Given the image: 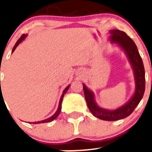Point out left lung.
Returning <instances> with one entry per match:
<instances>
[{
  "label": "left lung",
  "mask_w": 152,
  "mask_h": 152,
  "mask_svg": "<svg viewBox=\"0 0 152 152\" xmlns=\"http://www.w3.org/2000/svg\"><path fill=\"white\" fill-rule=\"evenodd\" d=\"M111 43L116 44L124 51L134 72L135 89L132 97L122 106L114 110L100 107L96 102L94 94L83 86L84 94L87 105L91 113L96 118L104 121H116L129 116L143 98L145 91V69L143 61L134 42L124 31L114 29L109 31Z\"/></svg>",
  "instance_id": "1"
}]
</instances>
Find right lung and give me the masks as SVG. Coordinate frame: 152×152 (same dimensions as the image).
<instances>
[{
	"label": "right lung",
	"instance_id": "1",
	"mask_svg": "<svg viewBox=\"0 0 152 152\" xmlns=\"http://www.w3.org/2000/svg\"><path fill=\"white\" fill-rule=\"evenodd\" d=\"M26 37H27V34H23V35H22V37H20V39H19L18 41L16 42V44H15V46H14L13 49H12V53H13L14 51L15 50V49H16V48H17V47H18V45H20V43H21V42H23V40L25 39H26ZM0 82H1V81H0ZM69 87H70V85H69L68 86H66V88L64 89V90L63 94H62L61 96L60 102H59V105H58V109H57V110H56V112L54 114H53V115H52V116L50 117V118H47V119L42 120V121H35V122H33V124H41V123L50 122V121H52L53 120H54V119H55V118H57L58 115H59V113H60L61 110V103H62V100H63V97H64V96L65 94L66 93V91H68V89L69 88Z\"/></svg>",
	"mask_w": 152,
	"mask_h": 152
}]
</instances>
